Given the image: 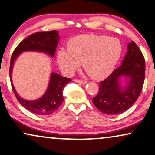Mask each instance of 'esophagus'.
<instances>
[{
	"label": "esophagus",
	"instance_id": "1",
	"mask_svg": "<svg viewBox=\"0 0 155 155\" xmlns=\"http://www.w3.org/2000/svg\"><path fill=\"white\" fill-rule=\"evenodd\" d=\"M74 81L76 82V83H79V84H86L87 83L86 81L80 80V79H74Z\"/></svg>",
	"mask_w": 155,
	"mask_h": 155
}]
</instances>
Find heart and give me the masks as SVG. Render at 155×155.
<instances>
[{
	"label": "heart",
	"mask_w": 155,
	"mask_h": 155,
	"mask_svg": "<svg viewBox=\"0 0 155 155\" xmlns=\"http://www.w3.org/2000/svg\"><path fill=\"white\" fill-rule=\"evenodd\" d=\"M122 53L120 41L114 37L93 34L74 37L67 49L57 53V62L62 71L71 75L81 62L88 74L95 79L107 77L118 62Z\"/></svg>",
	"instance_id": "b5f03b06"
}]
</instances>
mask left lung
Here are the masks:
<instances>
[{
    "instance_id": "obj_1",
    "label": "left lung",
    "mask_w": 155,
    "mask_h": 155,
    "mask_svg": "<svg viewBox=\"0 0 155 155\" xmlns=\"http://www.w3.org/2000/svg\"><path fill=\"white\" fill-rule=\"evenodd\" d=\"M145 71V58L138 45L132 41L127 45V53L121 66L99 83V91L93 98V104L106 114L116 115L126 112L140 94ZM122 78L124 79L123 84Z\"/></svg>"
}]
</instances>
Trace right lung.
Listing matches in <instances>:
<instances>
[{"mask_svg": "<svg viewBox=\"0 0 155 155\" xmlns=\"http://www.w3.org/2000/svg\"><path fill=\"white\" fill-rule=\"evenodd\" d=\"M59 38L60 36L58 32L55 30L45 32H37L30 35L17 45L13 52L10 60V82L12 91L17 100L29 112L41 116L53 114L60 107L64 100L62 95L63 89L65 85L70 82L71 79L62 77L57 73L52 72L48 86L43 96L37 100H27L22 98L15 91L12 81V68L16 59L23 52H40L53 58L59 42Z\"/></svg>", "mask_w": 155, "mask_h": 155, "instance_id": "obj_1", "label": "right lung"}]
</instances>
